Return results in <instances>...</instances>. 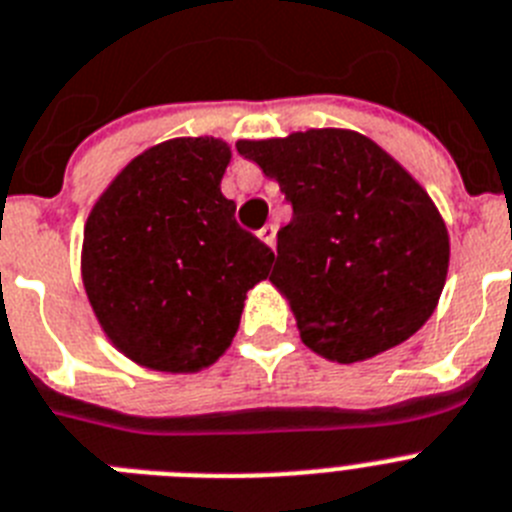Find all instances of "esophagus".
<instances>
[{
    "label": "esophagus",
    "mask_w": 512,
    "mask_h": 512,
    "mask_svg": "<svg viewBox=\"0 0 512 512\" xmlns=\"http://www.w3.org/2000/svg\"><path fill=\"white\" fill-rule=\"evenodd\" d=\"M259 238L264 240L266 246L274 248V238H277V227H274V225H264V227H261V230H259Z\"/></svg>",
    "instance_id": "obj_1"
}]
</instances>
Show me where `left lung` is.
Returning a JSON list of instances; mask_svg holds the SVG:
<instances>
[{
    "instance_id": "obj_1",
    "label": "left lung",
    "mask_w": 512,
    "mask_h": 512,
    "mask_svg": "<svg viewBox=\"0 0 512 512\" xmlns=\"http://www.w3.org/2000/svg\"><path fill=\"white\" fill-rule=\"evenodd\" d=\"M235 147L292 204L269 282L290 303L305 347L349 365L425 326L448 277V227L383 147L349 129Z\"/></svg>"
}]
</instances>
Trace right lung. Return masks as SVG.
Listing matches in <instances>:
<instances>
[{
    "mask_svg": "<svg viewBox=\"0 0 512 512\" xmlns=\"http://www.w3.org/2000/svg\"><path fill=\"white\" fill-rule=\"evenodd\" d=\"M230 147L178 137L144 150L85 222L82 285L100 329L131 362L199 373L225 355L246 292L274 253L235 222L220 181Z\"/></svg>",
    "mask_w": 512,
    "mask_h": 512,
    "instance_id": "right-lung-1",
    "label": "right lung"
}]
</instances>
